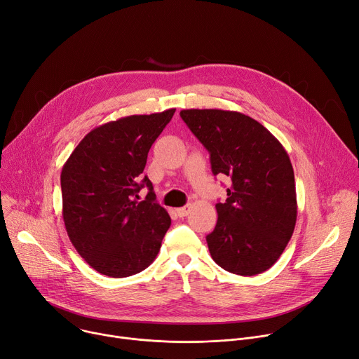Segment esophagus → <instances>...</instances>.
Instances as JSON below:
<instances>
[{
  "instance_id": "1",
  "label": "esophagus",
  "mask_w": 359,
  "mask_h": 359,
  "mask_svg": "<svg viewBox=\"0 0 359 359\" xmlns=\"http://www.w3.org/2000/svg\"><path fill=\"white\" fill-rule=\"evenodd\" d=\"M189 212H190V205H186V206H183V208H179V209H176L177 217H180V218H183V217H187Z\"/></svg>"
}]
</instances>
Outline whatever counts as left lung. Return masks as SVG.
Listing matches in <instances>:
<instances>
[{"mask_svg":"<svg viewBox=\"0 0 359 359\" xmlns=\"http://www.w3.org/2000/svg\"><path fill=\"white\" fill-rule=\"evenodd\" d=\"M180 116L209 151L212 173L232 182L226 201L217 203V226L206 236L213 261L238 276L269 270L289 244L297 218L287 151L241 112L183 109Z\"/></svg>","mask_w":359,"mask_h":359,"instance_id":"1","label":"left lung"}]
</instances>
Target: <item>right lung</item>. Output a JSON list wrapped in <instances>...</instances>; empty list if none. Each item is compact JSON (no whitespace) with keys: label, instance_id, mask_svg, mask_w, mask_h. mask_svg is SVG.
<instances>
[{"label":"right lung","instance_id":"add662e5","mask_svg":"<svg viewBox=\"0 0 359 359\" xmlns=\"http://www.w3.org/2000/svg\"><path fill=\"white\" fill-rule=\"evenodd\" d=\"M175 111L130 115L93 128L63 165L60 186L69 240L104 276L121 278L146 270L172 224L142 172L153 142ZM144 185L149 194L138 201Z\"/></svg>","mask_w":359,"mask_h":359}]
</instances>
